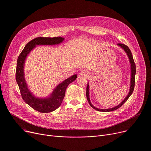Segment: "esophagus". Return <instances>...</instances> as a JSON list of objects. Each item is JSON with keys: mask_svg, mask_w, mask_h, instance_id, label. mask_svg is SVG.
<instances>
[{"mask_svg": "<svg viewBox=\"0 0 151 151\" xmlns=\"http://www.w3.org/2000/svg\"><path fill=\"white\" fill-rule=\"evenodd\" d=\"M80 75H82V76H85V77H87V76H88L89 75V72H88V71H86V70H83V71H82V72L80 73Z\"/></svg>", "mask_w": 151, "mask_h": 151, "instance_id": "esophagus-1", "label": "esophagus"}]
</instances>
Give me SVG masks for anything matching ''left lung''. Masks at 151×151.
I'll return each instance as SVG.
<instances>
[{
  "label": "left lung",
  "instance_id": "obj_1",
  "mask_svg": "<svg viewBox=\"0 0 151 151\" xmlns=\"http://www.w3.org/2000/svg\"><path fill=\"white\" fill-rule=\"evenodd\" d=\"M117 45L120 47L122 49L124 50V51L126 52V53L127 54L128 58L129 59V62L130 63V69H131V78H130V89H129V92L128 93V95L126 96V98L124 99L123 101L118 106L113 107V108H110V109H98L96 107H95L91 103V101H90V98H89V82H88V84L86 86V98L88 99V101L89 104V105L91 106V107H92L93 109L99 111H102V112H110V111H114L117 109H118L119 108H120L121 106H123V104H124V103L125 102H126L127 100L128 99V98H129V96L132 95L133 90H134V83H135V74H136V65L135 63L134 62L133 60V56L132 54L131 53L130 50L129 49V48L125 44H120L119 43L117 44Z\"/></svg>",
  "mask_w": 151,
  "mask_h": 151
}]
</instances>
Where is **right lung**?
I'll return each mask as SVG.
<instances>
[{"mask_svg":"<svg viewBox=\"0 0 151 151\" xmlns=\"http://www.w3.org/2000/svg\"><path fill=\"white\" fill-rule=\"evenodd\" d=\"M64 38L57 37H37L28 42L19 55L17 65L16 80L24 101L35 110L40 113H50L58 109L61 105L65 95L68 86L76 80L77 75L64 80L54 89L48 97L38 98L35 96L29 90L24 75V65L26 58L31 51L39 45H52L62 43Z\"/></svg>","mask_w":151,"mask_h":151,"instance_id":"right-lung-1","label":"right lung"}]
</instances>
